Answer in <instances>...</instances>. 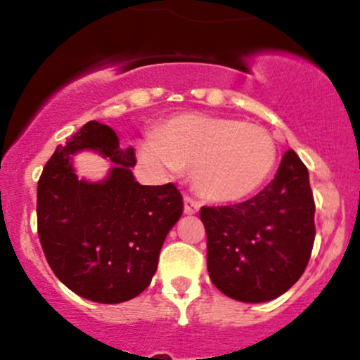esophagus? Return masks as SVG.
Returning a JSON list of instances; mask_svg holds the SVG:
<instances>
[{
  "label": "esophagus",
  "mask_w": 360,
  "mask_h": 360,
  "mask_svg": "<svg viewBox=\"0 0 360 360\" xmlns=\"http://www.w3.org/2000/svg\"><path fill=\"white\" fill-rule=\"evenodd\" d=\"M200 209V202L195 200L191 197H184V212L186 214H195Z\"/></svg>",
  "instance_id": "esophagus-1"
}]
</instances>
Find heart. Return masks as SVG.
<instances>
[{"label": "heart", "mask_w": 360, "mask_h": 360, "mask_svg": "<svg viewBox=\"0 0 360 360\" xmlns=\"http://www.w3.org/2000/svg\"><path fill=\"white\" fill-rule=\"evenodd\" d=\"M137 157L157 177H174L191 167V184L202 198L231 203L266 183L277 162V144L254 123L186 112L163 123L157 137L141 141Z\"/></svg>", "instance_id": "1"}]
</instances>
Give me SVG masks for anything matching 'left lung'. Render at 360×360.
<instances>
[{"label": "left lung", "mask_w": 360, "mask_h": 360, "mask_svg": "<svg viewBox=\"0 0 360 360\" xmlns=\"http://www.w3.org/2000/svg\"><path fill=\"white\" fill-rule=\"evenodd\" d=\"M314 216L308 170L288 150L274 179L256 197L200 209L212 284L242 303H263L284 294L310 259Z\"/></svg>", "instance_id": "1"}]
</instances>
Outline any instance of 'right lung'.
Listing matches in <instances>:
<instances>
[{
    "label": "right lung",
    "instance_id": "right-lung-1",
    "mask_svg": "<svg viewBox=\"0 0 360 360\" xmlns=\"http://www.w3.org/2000/svg\"><path fill=\"white\" fill-rule=\"evenodd\" d=\"M96 150L113 167L101 181L79 180L72 158ZM134 148H122L111 127L85 123L46 162L38 181V235L53 274L78 296L123 303L150 285L167 235L183 214L172 183L143 186L130 167Z\"/></svg>",
    "mask_w": 360,
    "mask_h": 360
}]
</instances>
